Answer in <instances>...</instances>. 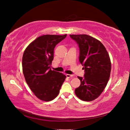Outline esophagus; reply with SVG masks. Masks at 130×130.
Here are the masks:
<instances>
[{
    "label": "esophagus",
    "mask_w": 130,
    "mask_h": 130,
    "mask_svg": "<svg viewBox=\"0 0 130 130\" xmlns=\"http://www.w3.org/2000/svg\"><path fill=\"white\" fill-rule=\"evenodd\" d=\"M66 76L68 78H73L74 77V75L72 74H66Z\"/></svg>",
    "instance_id": "1"
}]
</instances>
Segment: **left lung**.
Here are the masks:
<instances>
[{
  "instance_id": "1",
  "label": "left lung",
  "mask_w": 130,
  "mask_h": 130,
  "mask_svg": "<svg viewBox=\"0 0 130 130\" xmlns=\"http://www.w3.org/2000/svg\"><path fill=\"white\" fill-rule=\"evenodd\" d=\"M79 48V61L85 70L84 77H78L80 86L75 89L78 98L84 101L97 98L109 79L111 65L108 53L101 41L87 35H70Z\"/></svg>"
}]
</instances>
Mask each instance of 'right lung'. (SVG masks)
<instances>
[{"label":"right lung","mask_w":130,"mask_h":130,"mask_svg":"<svg viewBox=\"0 0 130 130\" xmlns=\"http://www.w3.org/2000/svg\"><path fill=\"white\" fill-rule=\"evenodd\" d=\"M67 35H45L32 41L23 53V72L26 82L37 98L50 101L57 96L66 75L52 70L54 49Z\"/></svg>","instance_id":"obj_1"}]
</instances>
